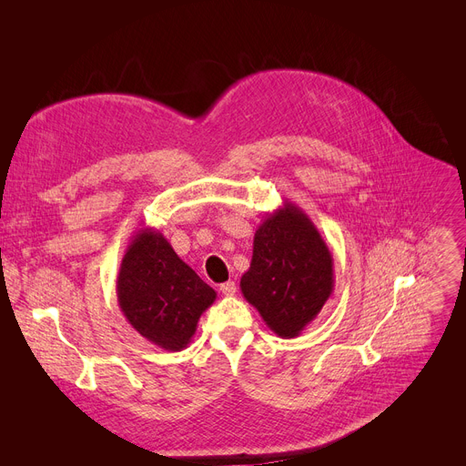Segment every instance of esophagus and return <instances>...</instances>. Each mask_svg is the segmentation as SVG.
I'll return each mask as SVG.
<instances>
[{"label":"esophagus","instance_id":"obj_1","mask_svg":"<svg viewBox=\"0 0 466 466\" xmlns=\"http://www.w3.org/2000/svg\"><path fill=\"white\" fill-rule=\"evenodd\" d=\"M220 292H223L225 297H234L236 295V283L234 281H227L220 285Z\"/></svg>","mask_w":466,"mask_h":466}]
</instances>
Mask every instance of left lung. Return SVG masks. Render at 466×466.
<instances>
[{
  "label": "left lung",
  "mask_w": 466,
  "mask_h": 466,
  "mask_svg": "<svg viewBox=\"0 0 466 466\" xmlns=\"http://www.w3.org/2000/svg\"><path fill=\"white\" fill-rule=\"evenodd\" d=\"M241 295L272 332L297 338L334 290V260L311 218L292 202L266 215L253 239Z\"/></svg>",
  "instance_id": "1"
}]
</instances>
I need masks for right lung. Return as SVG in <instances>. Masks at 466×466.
I'll return each mask as SVG.
<instances>
[{"label":"right lung","mask_w":466,"mask_h":466,"mask_svg":"<svg viewBox=\"0 0 466 466\" xmlns=\"http://www.w3.org/2000/svg\"><path fill=\"white\" fill-rule=\"evenodd\" d=\"M116 299L137 334L166 351H181L217 292L177 257L158 230L141 228L122 257Z\"/></svg>","instance_id":"obj_1"}]
</instances>
